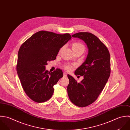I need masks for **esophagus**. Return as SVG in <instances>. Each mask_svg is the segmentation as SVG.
Here are the masks:
<instances>
[{"mask_svg": "<svg viewBox=\"0 0 130 130\" xmlns=\"http://www.w3.org/2000/svg\"><path fill=\"white\" fill-rule=\"evenodd\" d=\"M63 76H64V77H67V73H65V72H64V73H63Z\"/></svg>", "mask_w": 130, "mask_h": 130, "instance_id": "esophagus-1", "label": "esophagus"}]
</instances>
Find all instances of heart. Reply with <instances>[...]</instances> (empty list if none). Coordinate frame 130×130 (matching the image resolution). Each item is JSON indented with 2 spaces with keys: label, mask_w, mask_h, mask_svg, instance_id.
Instances as JSON below:
<instances>
[{
  "label": "heart",
  "mask_w": 130,
  "mask_h": 130,
  "mask_svg": "<svg viewBox=\"0 0 130 130\" xmlns=\"http://www.w3.org/2000/svg\"><path fill=\"white\" fill-rule=\"evenodd\" d=\"M72 47L73 51L76 50H82L84 51L85 50L84 45L80 42H75L72 44ZM65 69L68 71H71L73 69V67L71 66H67L65 67Z\"/></svg>",
  "instance_id": "heart-1"
}]
</instances>
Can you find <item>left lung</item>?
<instances>
[{"instance_id": "8db88e82", "label": "left lung", "mask_w": 130, "mask_h": 130, "mask_svg": "<svg viewBox=\"0 0 130 130\" xmlns=\"http://www.w3.org/2000/svg\"><path fill=\"white\" fill-rule=\"evenodd\" d=\"M72 37L83 40L88 48L85 61L75 72L84 79L78 83L68 75L69 98L75 105L83 107L93 103L104 89L110 74V57L106 46L93 34L79 32Z\"/></svg>"}]
</instances>
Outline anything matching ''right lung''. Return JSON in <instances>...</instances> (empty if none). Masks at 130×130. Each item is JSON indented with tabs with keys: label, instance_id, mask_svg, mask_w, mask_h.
Instances as JSON below:
<instances>
[{
	"label": "right lung",
	"instance_id": "add662e5",
	"mask_svg": "<svg viewBox=\"0 0 130 130\" xmlns=\"http://www.w3.org/2000/svg\"><path fill=\"white\" fill-rule=\"evenodd\" d=\"M71 38L68 33L40 31L21 45L17 71L24 91L34 101L43 102L52 96L53 86L63 77V73L58 69L48 73L45 66L48 61L55 59L60 48Z\"/></svg>",
	"mask_w": 130,
	"mask_h": 130
}]
</instances>
